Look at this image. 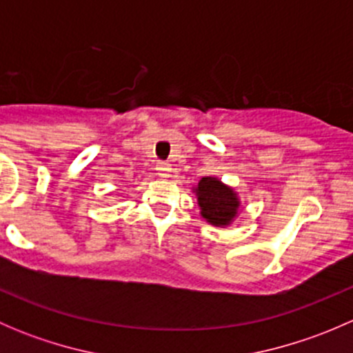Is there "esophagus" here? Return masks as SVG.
I'll return each mask as SVG.
<instances>
[{
	"instance_id": "obj_1",
	"label": "esophagus",
	"mask_w": 353,
	"mask_h": 353,
	"mask_svg": "<svg viewBox=\"0 0 353 353\" xmlns=\"http://www.w3.org/2000/svg\"><path fill=\"white\" fill-rule=\"evenodd\" d=\"M170 170H172L170 163H167V162H159V163H157V172H159V176L167 177L170 174Z\"/></svg>"
}]
</instances>
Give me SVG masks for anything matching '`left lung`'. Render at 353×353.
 <instances>
[{"instance_id":"obj_1","label":"left lung","mask_w":353,"mask_h":353,"mask_svg":"<svg viewBox=\"0 0 353 353\" xmlns=\"http://www.w3.org/2000/svg\"><path fill=\"white\" fill-rule=\"evenodd\" d=\"M201 216L215 227H227L234 222L241 208L239 196L230 186L216 177H201L194 188Z\"/></svg>"}]
</instances>
